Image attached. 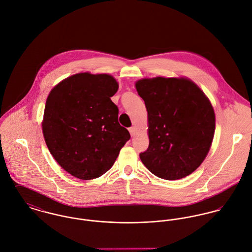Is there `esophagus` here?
Returning a JSON list of instances; mask_svg holds the SVG:
<instances>
[{
	"instance_id": "esophagus-1",
	"label": "esophagus",
	"mask_w": 252,
	"mask_h": 252,
	"mask_svg": "<svg viewBox=\"0 0 252 252\" xmlns=\"http://www.w3.org/2000/svg\"><path fill=\"white\" fill-rule=\"evenodd\" d=\"M128 130H129V132H130V134H131V136L134 134V131H135V128L133 127V126H131V127H129L128 128Z\"/></svg>"
}]
</instances>
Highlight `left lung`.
I'll list each match as a JSON object with an SVG mask.
<instances>
[{"mask_svg": "<svg viewBox=\"0 0 252 252\" xmlns=\"http://www.w3.org/2000/svg\"><path fill=\"white\" fill-rule=\"evenodd\" d=\"M135 86L149 120V148L140 154L143 164L164 180L189 176L203 162L214 138L210 100L187 78L141 79Z\"/></svg>", "mask_w": 252, "mask_h": 252, "instance_id": "1", "label": "left lung"}]
</instances>
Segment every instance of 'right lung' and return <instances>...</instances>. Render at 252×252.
Wrapping results in <instances>:
<instances>
[{"instance_id": "add662e5", "label": "right lung", "mask_w": 252, "mask_h": 252, "mask_svg": "<svg viewBox=\"0 0 252 252\" xmlns=\"http://www.w3.org/2000/svg\"><path fill=\"white\" fill-rule=\"evenodd\" d=\"M118 89L111 75L84 72L60 82L47 97L42 122L45 143L57 162L78 179L106 173L130 139L111 100Z\"/></svg>"}]
</instances>
